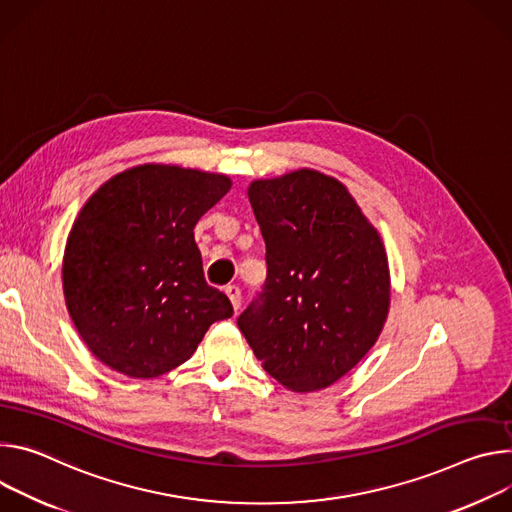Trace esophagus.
I'll list each match as a JSON object with an SVG mask.
<instances>
[{
	"mask_svg": "<svg viewBox=\"0 0 512 512\" xmlns=\"http://www.w3.org/2000/svg\"><path fill=\"white\" fill-rule=\"evenodd\" d=\"M225 295L230 297L232 307L238 311V309H240V305H242V291H240V287H236V285H227V287H225Z\"/></svg>",
	"mask_w": 512,
	"mask_h": 512,
	"instance_id": "34e87169",
	"label": "esophagus"
}]
</instances>
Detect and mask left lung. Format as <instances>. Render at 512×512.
Segmentation results:
<instances>
[{
	"label": "left lung",
	"instance_id": "8db88e82",
	"mask_svg": "<svg viewBox=\"0 0 512 512\" xmlns=\"http://www.w3.org/2000/svg\"><path fill=\"white\" fill-rule=\"evenodd\" d=\"M266 244L262 293L238 317L264 370L293 392L346 376L390 307L384 244L350 191L301 168L248 187Z\"/></svg>",
	"mask_w": 512,
	"mask_h": 512
}]
</instances>
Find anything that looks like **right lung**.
I'll return each instance as SVG.
<instances>
[{
	"instance_id": "1",
	"label": "right lung",
	"mask_w": 512,
	"mask_h": 512,
	"mask_svg": "<svg viewBox=\"0 0 512 512\" xmlns=\"http://www.w3.org/2000/svg\"><path fill=\"white\" fill-rule=\"evenodd\" d=\"M230 177L175 164H140L103 183L65 246L69 315L97 360L130 378L187 362L232 303L203 276L195 225Z\"/></svg>"
}]
</instances>
